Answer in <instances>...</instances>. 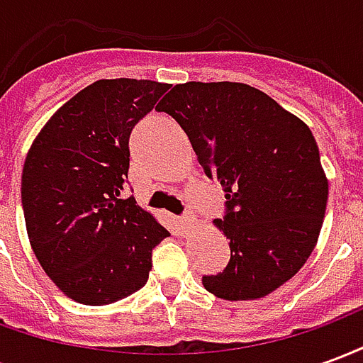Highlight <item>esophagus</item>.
<instances>
[{
  "mask_svg": "<svg viewBox=\"0 0 363 363\" xmlns=\"http://www.w3.org/2000/svg\"><path fill=\"white\" fill-rule=\"evenodd\" d=\"M196 225H198V221H196V218H194V216H186V218H182V220H181V228L184 229V231H189V229L196 228Z\"/></svg>",
  "mask_w": 363,
  "mask_h": 363,
  "instance_id": "esophagus-1",
  "label": "esophagus"
}]
</instances>
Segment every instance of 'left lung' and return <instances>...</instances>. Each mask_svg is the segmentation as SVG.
<instances>
[{
    "instance_id": "1",
    "label": "left lung",
    "mask_w": 363,
    "mask_h": 363,
    "mask_svg": "<svg viewBox=\"0 0 363 363\" xmlns=\"http://www.w3.org/2000/svg\"><path fill=\"white\" fill-rule=\"evenodd\" d=\"M189 135L198 163L218 177L228 213L223 272L204 288L228 301L260 299L294 278L311 257L328 200V179L311 130L247 83L189 82L159 103Z\"/></svg>"
}]
</instances>
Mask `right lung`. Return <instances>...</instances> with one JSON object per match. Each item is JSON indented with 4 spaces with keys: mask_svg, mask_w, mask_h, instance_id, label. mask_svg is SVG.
I'll return each mask as SVG.
<instances>
[{
    "mask_svg": "<svg viewBox=\"0 0 363 363\" xmlns=\"http://www.w3.org/2000/svg\"><path fill=\"white\" fill-rule=\"evenodd\" d=\"M169 83L99 79L54 112L23 165L21 198L36 260L56 288L83 305H108L145 286L151 251L167 231L122 198L128 138Z\"/></svg>",
    "mask_w": 363,
    "mask_h": 363,
    "instance_id": "1",
    "label": "right lung"
}]
</instances>
